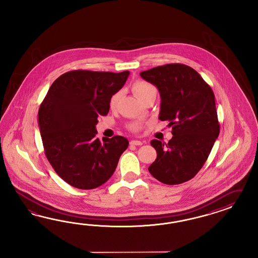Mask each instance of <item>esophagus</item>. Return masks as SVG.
<instances>
[{
    "label": "esophagus",
    "mask_w": 258,
    "mask_h": 258,
    "mask_svg": "<svg viewBox=\"0 0 258 258\" xmlns=\"http://www.w3.org/2000/svg\"><path fill=\"white\" fill-rule=\"evenodd\" d=\"M130 144H131L132 146H142V145H143V143H142L141 141L138 140H132Z\"/></svg>",
    "instance_id": "34e87169"
}]
</instances>
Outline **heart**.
I'll return each instance as SVG.
<instances>
[{"label":"heart","mask_w":258,"mask_h":258,"mask_svg":"<svg viewBox=\"0 0 258 258\" xmlns=\"http://www.w3.org/2000/svg\"><path fill=\"white\" fill-rule=\"evenodd\" d=\"M133 90L134 94H136V96L141 100L144 99L149 94H152V93H157L156 87L152 85V84H150L149 82H147V81H143V80L136 81L133 84ZM121 94H122V92L119 91V92L115 93L110 97L109 107L111 109H113L117 105L118 101H119V99L121 97ZM127 127H128L130 131L134 132V133H137V132H140L141 130L144 127V124L142 122L136 121V122L131 123Z\"/></svg>","instance_id":"b5f03b06"}]
</instances>
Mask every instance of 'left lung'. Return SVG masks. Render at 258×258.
<instances>
[{
	"instance_id": "left-lung-1",
	"label": "left lung",
	"mask_w": 258,
	"mask_h": 258,
	"mask_svg": "<svg viewBox=\"0 0 258 258\" xmlns=\"http://www.w3.org/2000/svg\"><path fill=\"white\" fill-rule=\"evenodd\" d=\"M140 76L158 88L159 119L169 122L173 134L167 144L151 141L157 158L149 173L169 185L191 180L206 162L220 131L213 90L197 71L180 63L158 66Z\"/></svg>"
}]
</instances>
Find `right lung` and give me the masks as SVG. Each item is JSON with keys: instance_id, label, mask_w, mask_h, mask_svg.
<instances>
[{"instance_id": "add662e5", "label": "right lung", "mask_w": 258, "mask_h": 258, "mask_svg": "<svg viewBox=\"0 0 258 258\" xmlns=\"http://www.w3.org/2000/svg\"><path fill=\"white\" fill-rule=\"evenodd\" d=\"M130 75L74 70L56 78L39 109V132L47 160L74 187L94 189L115 171L128 147L123 136L96 137L97 118L108 114L110 97Z\"/></svg>"}]
</instances>
